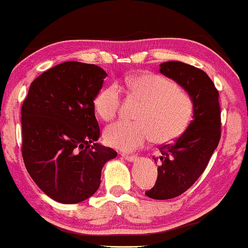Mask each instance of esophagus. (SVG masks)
<instances>
[{
    "instance_id": "34e87169",
    "label": "esophagus",
    "mask_w": 248,
    "mask_h": 248,
    "mask_svg": "<svg viewBox=\"0 0 248 248\" xmlns=\"http://www.w3.org/2000/svg\"><path fill=\"white\" fill-rule=\"evenodd\" d=\"M121 155H123L125 160L129 161V162H135V161H137L139 158L137 155H124V153H121Z\"/></svg>"
}]
</instances>
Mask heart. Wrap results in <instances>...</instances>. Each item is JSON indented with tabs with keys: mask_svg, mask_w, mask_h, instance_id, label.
I'll return each instance as SVG.
<instances>
[{
	"mask_svg": "<svg viewBox=\"0 0 248 248\" xmlns=\"http://www.w3.org/2000/svg\"><path fill=\"white\" fill-rule=\"evenodd\" d=\"M130 95L141 103L138 121H118L105 129V142L123 151H133L150 141L171 142L186 131L194 113V101L173 80L155 74H141L125 80ZM123 90L116 82L108 85L93 101L101 119L112 120L121 106Z\"/></svg>",
	"mask_w": 248,
	"mask_h": 248,
	"instance_id": "obj_1",
	"label": "heart"
}]
</instances>
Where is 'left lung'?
I'll list each match as a JSON object with an SVG mask.
<instances>
[{"label":"left lung","instance_id":"8db88e82","mask_svg":"<svg viewBox=\"0 0 248 248\" xmlns=\"http://www.w3.org/2000/svg\"><path fill=\"white\" fill-rule=\"evenodd\" d=\"M160 73L178 82L194 101L193 120L173 143L159 148L158 178L145 192L155 200L173 199L188 190L207 167L221 139V107L218 90L202 69L182 62H166Z\"/></svg>","mask_w":248,"mask_h":248}]
</instances>
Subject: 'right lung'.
<instances>
[{
  "instance_id": "obj_1",
  "label": "right lung",
  "mask_w": 248,
  "mask_h": 248,
  "mask_svg": "<svg viewBox=\"0 0 248 248\" xmlns=\"http://www.w3.org/2000/svg\"><path fill=\"white\" fill-rule=\"evenodd\" d=\"M105 70L65 62L35 79L22 105V155L38 187L55 201H85L100 186L101 170L117 152L99 143L93 99ZM93 144H91V142Z\"/></svg>"
}]
</instances>
